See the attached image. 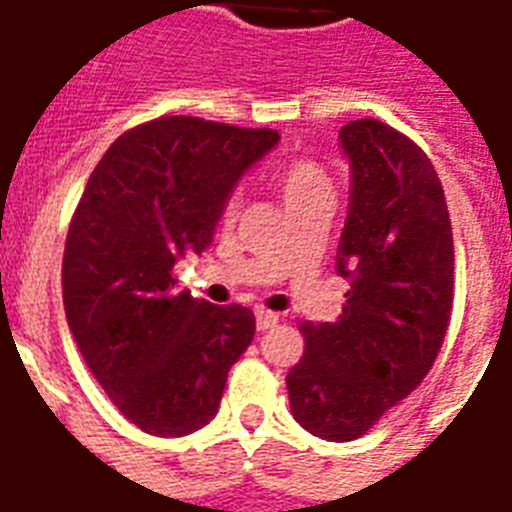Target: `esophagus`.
Returning a JSON list of instances; mask_svg holds the SVG:
<instances>
[{
	"label": "esophagus",
	"instance_id": "34e87169",
	"mask_svg": "<svg viewBox=\"0 0 512 512\" xmlns=\"http://www.w3.org/2000/svg\"><path fill=\"white\" fill-rule=\"evenodd\" d=\"M279 321H281L279 313L268 311V308H257L255 311V324L260 332H265V329H273L276 324H279Z\"/></svg>",
	"mask_w": 512,
	"mask_h": 512
}]
</instances>
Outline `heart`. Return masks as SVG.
<instances>
[{"instance_id": "b5f03b06", "label": "heart", "mask_w": 512, "mask_h": 512, "mask_svg": "<svg viewBox=\"0 0 512 512\" xmlns=\"http://www.w3.org/2000/svg\"><path fill=\"white\" fill-rule=\"evenodd\" d=\"M276 183H279V191L287 201V207L295 212V209L305 207L316 199H324V196H332V177L329 172L321 167L316 159H308V156H300V159H289L287 164H281L279 172H276ZM239 207V196L231 193L225 199V217H231Z\"/></svg>"}]
</instances>
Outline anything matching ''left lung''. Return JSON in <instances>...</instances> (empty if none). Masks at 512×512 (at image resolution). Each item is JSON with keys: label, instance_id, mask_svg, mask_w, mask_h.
Listing matches in <instances>:
<instances>
[{"label": "left lung", "instance_id": "left-lung-1", "mask_svg": "<svg viewBox=\"0 0 512 512\" xmlns=\"http://www.w3.org/2000/svg\"><path fill=\"white\" fill-rule=\"evenodd\" d=\"M353 167L337 273V321L300 324L289 406L313 436L353 441L433 369L452 321L454 244L444 185L428 154L380 119L340 130Z\"/></svg>", "mask_w": 512, "mask_h": 512}]
</instances>
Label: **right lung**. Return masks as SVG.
Returning <instances> with one entry per match:
<instances>
[{
  "label": "right lung",
  "mask_w": 512,
  "mask_h": 512,
  "mask_svg": "<svg viewBox=\"0 0 512 512\" xmlns=\"http://www.w3.org/2000/svg\"><path fill=\"white\" fill-rule=\"evenodd\" d=\"M276 140L159 116L119 135L84 185L63 252L68 327L100 388L151 436L204 428L255 335L244 305L177 292L175 263L209 247L241 172Z\"/></svg>",
  "instance_id": "obj_1"
}]
</instances>
